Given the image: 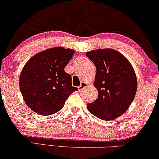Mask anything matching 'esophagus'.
I'll return each instance as SVG.
<instances>
[{"label": "esophagus", "instance_id": "1", "mask_svg": "<svg viewBox=\"0 0 159 159\" xmlns=\"http://www.w3.org/2000/svg\"><path fill=\"white\" fill-rule=\"evenodd\" d=\"M87 85H88V84L85 83V82H82V83H81V84H80V85L78 87V90H79L80 91H81V90H83V89L85 88V87H87Z\"/></svg>", "mask_w": 159, "mask_h": 159}]
</instances>
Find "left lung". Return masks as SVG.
Segmentation results:
<instances>
[{"instance_id":"obj_1","label":"left lung","mask_w":159,"mask_h":159,"mask_svg":"<svg viewBox=\"0 0 159 159\" xmlns=\"http://www.w3.org/2000/svg\"><path fill=\"white\" fill-rule=\"evenodd\" d=\"M86 56L96 67L94 86L98 96L88 103L91 114L103 120L122 115L135 96L138 81L134 69L122 54L114 49H98Z\"/></svg>"}]
</instances>
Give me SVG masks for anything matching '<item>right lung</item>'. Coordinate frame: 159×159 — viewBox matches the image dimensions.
<instances>
[{
    "instance_id": "right-lung-1",
    "label": "right lung",
    "mask_w": 159,
    "mask_h": 159,
    "mask_svg": "<svg viewBox=\"0 0 159 159\" xmlns=\"http://www.w3.org/2000/svg\"><path fill=\"white\" fill-rule=\"evenodd\" d=\"M75 51L56 47L37 53L25 65L19 77V88L28 107L47 116L59 111L75 91L71 76L64 71Z\"/></svg>"
}]
</instances>
